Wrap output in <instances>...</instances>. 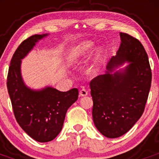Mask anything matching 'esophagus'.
Segmentation results:
<instances>
[{
	"mask_svg": "<svg viewBox=\"0 0 159 159\" xmlns=\"http://www.w3.org/2000/svg\"><path fill=\"white\" fill-rule=\"evenodd\" d=\"M88 91L84 88H83L82 89L80 90V95L81 96H86V95H88Z\"/></svg>",
	"mask_w": 159,
	"mask_h": 159,
	"instance_id": "esophagus-1",
	"label": "esophagus"
}]
</instances>
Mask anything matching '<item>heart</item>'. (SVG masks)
Wrapping results in <instances>:
<instances>
[{
    "mask_svg": "<svg viewBox=\"0 0 159 159\" xmlns=\"http://www.w3.org/2000/svg\"><path fill=\"white\" fill-rule=\"evenodd\" d=\"M94 47H95V43L91 40L81 42L71 47L67 56V64L69 65H76L80 64L83 60L86 58L92 52ZM102 57H103V49L100 48L96 51L92 60V63L88 67V72H96L99 64L102 62Z\"/></svg>",
    "mask_w": 159,
    "mask_h": 159,
    "instance_id": "b5f03b06",
    "label": "heart"
}]
</instances>
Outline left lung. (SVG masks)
Returning a JSON list of instances; mask_svg holds the SVG:
<instances>
[{"label": "left lung", "instance_id": "8db88e82", "mask_svg": "<svg viewBox=\"0 0 159 159\" xmlns=\"http://www.w3.org/2000/svg\"><path fill=\"white\" fill-rule=\"evenodd\" d=\"M121 43L103 75L90 82L92 118L102 135L126 134L143 115L151 85V70L145 48L137 39L120 32ZM124 62L123 69L113 71Z\"/></svg>", "mask_w": 159, "mask_h": 159}]
</instances>
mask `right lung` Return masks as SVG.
Masks as SVG:
<instances>
[{
  "label": "right lung",
  "mask_w": 159,
  "mask_h": 159,
  "mask_svg": "<svg viewBox=\"0 0 159 159\" xmlns=\"http://www.w3.org/2000/svg\"><path fill=\"white\" fill-rule=\"evenodd\" d=\"M48 34L34 35L24 40L11 60L7 88L16 122L32 139L40 143L53 140L62 130L67 109L77 100V88L60 92L52 87L33 90L21 75V62L36 43Z\"/></svg>",
  "instance_id": "add662e5"
}]
</instances>
